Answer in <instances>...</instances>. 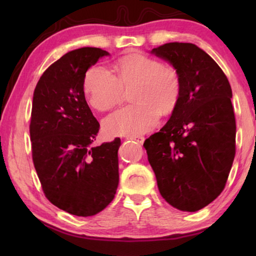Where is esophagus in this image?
<instances>
[{"instance_id":"esophagus-1","label":"esophagus","mask_w":256,"mask_h":256,"mask_svg":"<svg viewBox=\"0 0 256 256\" xmlns=\"http://www.w3.org/2000/svg\"><path fill=\"white\" fill-rule=\"evenodd\" d=\"M128 138L132 141H136L138 144H144V138L141 136H128Z\"/></svg>"}]
</instances>
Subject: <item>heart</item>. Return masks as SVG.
<instances>
[{
    "mask_svg": "<svg viewBox=\"0 0 256 256\" xmlns=\"http://www.w3.org/2000/svg\"><path fill=\"white\" fill-rule=\"evenodd\" d=\"M116 76L105 66H92L84 78L86 99L97 110L105 112L124 99L125 90H133L136 104L120 108L104 120L110 136H138L150 131L160 118L177 106L182 92L178 71L146 55L124 58L116 66Z\"/></svg>",
    "mask_w": 256,
    "mask_h": 256,
    "instance_id": "b5f03b06",
    "label": "heart"
}]
</instances>
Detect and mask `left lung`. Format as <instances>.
Segmentation results:
<instances>
[{
    "instance_id": "obj_1",
    "label": "left lung",
    "mask_w": 256,
    "mask_h": 256,
    "mask_svg": "<svg viewBox=\"0 0 256 256\" xmlns=\"http://www.w3.org/2000/svg\"><path fill=\"white\" fill-rule=\"evenodd\" d=\"M150 53L178 71L182 92L170 120L144 146L162 196L196 212L220 196L235 158L230 84L214 58L190 42H168Z\"/></svg>"
}]
</instances>
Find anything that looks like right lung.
I'll use <instances>...</instances> for the list:
<instances>
[{"mask_svg": "<svg viewBox=\"0 0 256 256\" xmlns=\"http://www.w3.org/2000/svg\"><path fill=\"white\" fill-rule=\"evenodd\" d=\"M110 53L96 47L71 50L42 73L32 98V160L50 203L78 216H94L118 186L120 138L92 146L99 123L86 102V72Z\"/></svg>", "mask_w": 256, "mask_h": 256, "instance_id": "1", "label": "right lung"}]
</instances>
